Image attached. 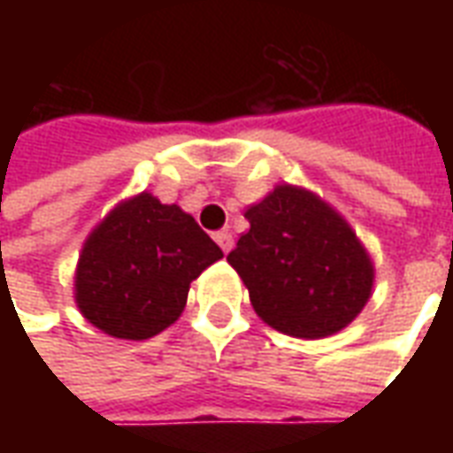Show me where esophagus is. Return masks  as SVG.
Wrapping results in <instances>:
<instances>
[{"label":"esophagus","instance_id":"obj_1","mask_svg":"<svg viewBox=\"0 0 453 453\" xmlns=\"http://www.w3.org/2000/svg\"><path fill=\"white\" fill-rule=\"evenodd\" d=\"M213 240H216L218 247H220L226 255L233 250V233H230V230H218L216 235H213Z\"/></svg>","mask_w":453,"mask_h":453}]
</instances>
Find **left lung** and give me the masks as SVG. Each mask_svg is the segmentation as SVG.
<instances>
[{"instance_id": "1", "label": "left lung", "mask_w": 453, "mask_h": 453, "mask_svg": "<svg viewBox=\"0 0 453 453\" xmlns=\"http://www.w3.org/2000/svg\"><path fill=\"white\" fill-rule=\"evenodd\" d=\"M250 230L227 262L245 281L257 315L291 337L340 333L361 313L373 266L333 208L296 187H276L247 208Z\"/></svg>"}]
</instances>
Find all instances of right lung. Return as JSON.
<instances>
[{"label":"right lung","instance_id":"obj_1","mask_svg":"<svg viewBox=\"0 0 453 453\" xmlns=\"http://www.w3.org/2000/svg\"><path fill=\"white\" fill-rule=\"evenodd\" d=\"M220 257L188 213L140 194L111 211L84 242L74 298L106 334L148 340L177 320L188 284Z\"/></svg>","mask_w":453,"mask_h":453}]
</instances>
